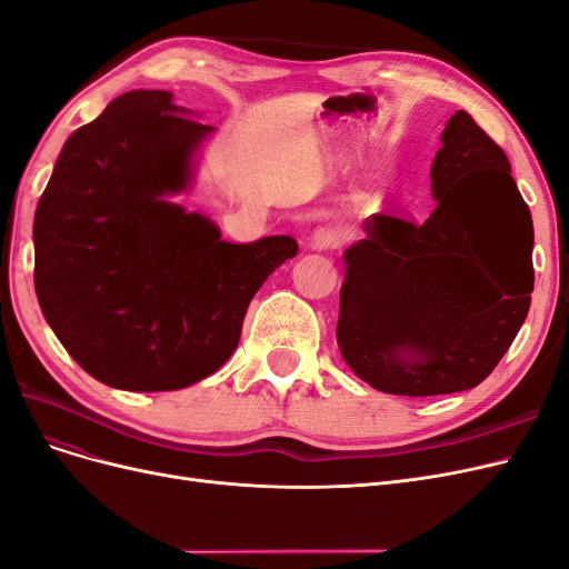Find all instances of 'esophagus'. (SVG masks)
I'll list each match as a JSON object with an SVG mask.
<instances>
[{
	"mask_svg": "<svg viewBox=\"0 0 569 569\" xmlns=\"http://www.w3.org/2000/svg\"><path fill=\"white\" fill-rule=\"evenodd\" d=\"M343 244V232L339 228H332V226H325V228H318L313 234H311V249L316 251H325V249H337Z\"/></svg>",
	"mask_w": 569,
	"mask_h": 569,
	"instance_id": "obj_1",
	"label": "esophagus"
}]
</instances>
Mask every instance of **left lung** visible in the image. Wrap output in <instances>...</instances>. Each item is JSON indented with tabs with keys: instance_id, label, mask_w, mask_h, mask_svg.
Returning <instances> with one entry per match:
<instances>
[{
	"instance_id": "obj_1",
	"label": "left lung",
	"mask_w": 569,
	"mask_h": 569,
	"mask_svg": "<svg viewBox=\"0 0 569 569\" xmlns=\"http://www.w3.org/2000/svg\"><path fill=\"white\" fill-rule=\"evenodd\" d=\"M425 222L370 216L343 251L337 343L372 389L439 396L477 387L510 349L533 291V226L510 161L456 111L432 161Z\"/></svg>"
}]
</instances>
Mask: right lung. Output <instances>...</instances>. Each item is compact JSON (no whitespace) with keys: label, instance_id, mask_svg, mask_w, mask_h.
<instances>
[{"label":"right lung","instance_id":"obj_1","mask_svg":"<svg viewBox=\"0 0 569 569\" xmlns=\"http://www.w3.org/2000/svg\"><path fill=\"white\" fill-rule=\"evenodd\" d=\"M166 90H132L68 137L38 201L36 291L94 380L173 391L232 356L253 295L295 258L287 234L232 244L189 213L194 159L216 130Z\"/></svg>","mask_w":569,"mask_h":569}]
</instances>
